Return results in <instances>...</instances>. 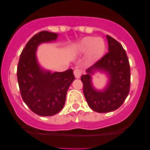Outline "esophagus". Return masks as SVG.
I'll list each match as a JSON object with an SVG mask.
<instances>
[{
	"label": "esophagus",
	"instance_id": "esophagus-1",
	"mask_svg": "<svg viewBox=\"0 0 150 150\" xmlns=\"http://www.w3.org/2000/svg\"><path fill=\"white\" fill-rule=\"evenodd\" d=\"M82 69H80V68H76V69L74 70V75L76 78H79L81 77V73H82Z\"/></svg>",
	"mask_w": 150,
	"mask_h": 150
}]
</instances>
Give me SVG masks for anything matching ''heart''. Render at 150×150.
Instances as JSON below:
<instances>
[{"instance_id": "b5f03b06", "label": "heart", "mask_w": 150, "mask_h": 150, "mask_svg": "<svg viewBox=\"0 0 150 150\" xmlns=\"http://www.w3.org/2000/svg\"><path fill=\"white\" fill-rule=\"evenodd\" d=\"M79 53H86L88 51V55L92 59H98L104 54L105 44L102 39L94 38L93 37H86L78 43L76 47Z\"/></svg>"}]
</instances>
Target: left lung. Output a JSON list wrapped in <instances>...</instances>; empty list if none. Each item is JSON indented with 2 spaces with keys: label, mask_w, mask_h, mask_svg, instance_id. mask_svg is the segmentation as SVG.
Wrapping results in <instances>:
<instances>
[{
  "label": "left lung",
  "mask_w": 150,
  "mask_h": 150,
  "mask_svg": "<svg viewBox=\"0 0 150 150\" xmlns=\"http://www.w3.org/2000/svg\"><path fill=\"white\" fill-rule=\"evenodd\" d=\"M107 38L108 52L81 76L86 102L93 111L100 113L118 109L129 93L131 85V69L126 52L113 38L107 35ZM96 70L106 72L110 79L103 91L96 90L92 86L90 75Z\"/></svg>",
  "instance_id": "1"
}]
</instances>
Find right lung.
Masks as SVG:
<instances>
[{
    "label": "right lung",
    "mask_w": 150,
    "mask_h": 150,
    "mask_svg": "<svg viewBox=\"0 0 150 150\" xmlns=\"http://www.w3.org/2000/svg\"><path fill=\"white\" fill-rule=\"evenodd\" d=\"M57 38V33L48 31L35 35L22 50L18 63L17 80L22 99L40 116H52L62 110L68 88L75 80L72 69L51 73L38 63L35 51L38 45Z\"/></svg>",
    "instance_id": "obj_1"
}]
</instances>
